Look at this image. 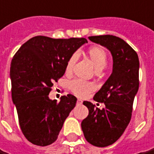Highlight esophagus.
I'll return each instance as SVG.
<instances>
[{"instance_id":"34e87169","label":"esophagus","mask_w":154,"mask_h":154,"mask_svg":"<svg viewBox=\"0 0 154 154\" xmlns=\"http://www.w3.org/2000/svg\"><path fill=\"white\" fill-rule=\"evenodd\" d=\"M81 104H82V100L79 99L77 100V105H81Z\"/></svg>"}]
</instances>
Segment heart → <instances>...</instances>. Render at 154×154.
<instances>
[{"label":"heart","mask_w":154,"mask_h":154,"mask_svg":"<svg viewBox=\"0 0 154 154\" xmlns=\"http://www.w3.org/2000/svg\"><path fill=\"white\" fill-rule=\"evenodd\" d=\"M87 55L97 72H100L106 68L107 64V55L103 48L100 47H92L88 50ZM77 59H78V55L76 54H74L69 59L65 67L66 74L69 75L72 73ZM69 89L77 96L85 97L95 89V86L93 84L90 82H85L81 79H75L71 81L69 84Z\"/></svg>","instance_id":"heart-1"}]
</instances>
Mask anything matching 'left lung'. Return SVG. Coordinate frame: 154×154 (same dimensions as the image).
<instances>
[{"instance_id": "8db88e82", "label": "left lung", "mask_w": 154, "mask_h": 154, "mask_svg": "<svg viewBox=\"0 0 154 154\" xmlns=\"http://www.w3.org/2000/svg\"><path fill=\"white\" fill-rule=\"evenodd\" d=\"M89 39L106 48L113 60L111 75L94 96L95 101L104 102L105 108L83 102L89 110L81 122L84 136L88 143L103 148L119 139L130 122L139 87V59L132 47L118 37L101 35Z\"/></svg>"}]
</instances>
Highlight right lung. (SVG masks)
I'll return each instance as SVG.
<instances>
[{
  "instance_id": "add662e5",
  "label": "right lung",
  "mask_w": 154,
  "mask_h": 154,
  "mask_svg": "<svg viewBox=\"0 0 154 154\" xmlns=\"http://www.w3.org/2000/svg\"><path fill=\"white\" fill-rule=\"evenodd\" d=\"M84 38L54 39L36 36L22 44L11 63V98L23 135L38 146L58 138L77 98L61 96L59 102L48 94L54 82L65 73L69 59L85 43Z\"/></svg>"
}]
</instances>
